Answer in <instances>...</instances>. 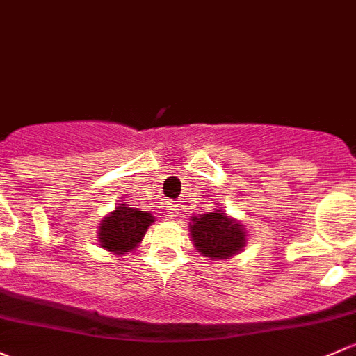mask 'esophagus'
<instances>
[{"mask_svg":"<svg viewBox=\"0 0 356 356\" xmlns=\"http://www.w3.org/2000/svg\"><path fill=\"white\" fill-rule=\"evenodd\" d=\"M177 208H181V207H179L177 201H175V203H170V207H168V216L177 215Z\"/></svg>","mask_w":356,"mask_h":356,"instance_id":"obj_1","label":"esophagus"}]
</instances>
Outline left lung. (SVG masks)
<instances>
[{
    "label": "left lung",
    "mask_w": 356,
    "mask_h": 356,
    "mask_svg": "<svg viewBox=\"0 0 356 356\" xmlns=\"http://www.w3.org/2000/svg\"><path fill=\"white\" fill-rule=\"evenodd\" d=\"M189 227L194 245L211 259H227L232 254H237L245 244V234L241 223L228 218L220 209L201 218L193 216Z\"/></svg>",
    "instance_id": "8db88e82"
}]
</instances>
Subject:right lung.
<instances>
[{"instance_id": "right-lung-1", "label": "right lung", "mask_w": 356, "mask_h": 356, "mask_svg": "<svg viewBox=\"0 0 356 356\" xmlns=\"http://www.w3.org/2000/svg\"><path fill=\"white\" fill-rule=\"evenodd\" d=\"M152 222L153 216L149 213L121 204L109 216H106V220H102L99 228V241L111 252H129L140 244Z\"/></svg>"}]
</instances>
